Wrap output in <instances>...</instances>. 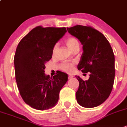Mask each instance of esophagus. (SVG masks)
Returning a JSON list of instances; mask_svg holds the SVG:
<instances>
[{
	"instance_id": "1",
	"label": "esophagus",
	"mask_w": 127,
	"mask_h": 127,
	"mask_svg": "<svg viewBox=\"0 0 127 127\" xmlns=\"http://www.w3.org/2000/svg\"><path fill=\"white\" fill-rule=\"evenodd\" d=\"M73 77H74V76H73V75H68V79H72Z\"/></svg>"
}]
</instances>
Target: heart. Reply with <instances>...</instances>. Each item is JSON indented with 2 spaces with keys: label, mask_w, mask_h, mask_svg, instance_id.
Masks as SVG:
<instances>
[{
  "label": "heart",
  "mask_w": 127,
  "mask_h": 127,
  "mask_svg": "<svg viewBox=\"0 0 127 127\" xmlns=\"http://www.w3.org/2000/svg\"><path fill=\"white\" fill-rule=\"evenodd\" d=\"M65 43L67 45V47L69 48L70 50H72L73 48L77 45H79V43H78L77 40L75 39V38H73V37H70L68 38L65 40ZM57 49V45H55V46L53 48V55H54L55 53L56 50ZM60 69L64 70V71L66 72H71L73 71L74 70V65L72 64V63H68V62H64L62 64L60 65Z\"/></svg>",
  "instance_id": "b5f03b06"
}]
</instances>
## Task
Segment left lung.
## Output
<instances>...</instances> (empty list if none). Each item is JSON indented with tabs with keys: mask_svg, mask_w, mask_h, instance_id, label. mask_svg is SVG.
<instances>
[{
	"mask_svg": "<svg viewBox=\"0 0 127 127\" xmlns=\"http://www.w3.org/2000/svg\"><path fill=\"white\" fill-rule=\"evenodd\" d=\"M67 31L80 41L83 53L78 70L89 72V79L79 82L76 92L77 101L85 108H94L104 103L110 96L115 80V55L106 37L91 26L77 25Z\"/></svg>",
	"mask_w": 127,
	"mask_h": 127,
	"instance_id": "obj_1",
	"label": "left lung"
}]
</instances>
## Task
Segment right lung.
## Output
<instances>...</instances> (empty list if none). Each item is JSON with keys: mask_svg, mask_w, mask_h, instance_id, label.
<instances>
[{"mask_svg": "<svg viewBox=\"0 0 127 127\" xmlns=\"http://www.w3.org/2000/svg\"><path fill=\"white\" fill-rule=\"evenodd\" d=\"M66 32L65 28L37 26L17 45L14 59L17 88L24 101L32 108L45 110L55 106L68 80L62 72L53 77L45 74L53 47Z\"/></svg>", "mask_w": 127, "mask_h": 127, "instance_id": "1", "label": "right lung"}]
</instances>
